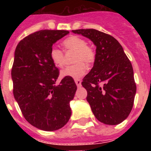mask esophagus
I'll return each instance as SVG.
<instances>
[{"instance_id": "34e87169", "label": "esophagus", "mask_w": 151, "mask_h": 151, "mask_svg": "<svg viewBox=\"0 0 151 151\" xmlns=\"http://www.w3.org/2000/svg\"><path fill=\"white\" fill-rule=\"evenodd\" d=\"M75 83L78 87H80L81 85V81L80 79H75Z\"/></svg>"}]
</instances>
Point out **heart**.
I'll use <instances>...</instances> for the list:
<instances>
[{"label":"heart","instance_id":"1","mask_svg":"<svg viewBox=\"0 0 151 151\" xmlns=\"http://www.w3.org/2000/svg\"><path fill=\"white\" fill-rule=\"evenodd\" d=\"M66 51L74 52L73 63L74 64L66 66L61 71L62 77L78 78L85 75L87 66H91L96 59V52L91 46L88 45L85 39L78 36H70L63 41ZM50 59L55 66L61 68L64 65L65 58L63 52L53 47L50 51Z\"/></svg>","mask_w":151,"mask_h":151}]
</instances>
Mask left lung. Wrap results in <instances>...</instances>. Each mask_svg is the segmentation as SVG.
Listing matches in <instances>:
<instances>
[{
	"mask_svg": "<svg viewBox=\"0 0 151 151\" xmlns=\"http://www.w3.org/2000/svg\"><path fill=\"white\" fill-rule=\"evenodd\" d=\"M72 32L96 46L93 67L81 83L95 117L106 124L122 123L131 112L136 92L131 62L114 37L94 29Z\"/></svg>",
	"mask_w": 151,
	"mask_h": 151,
	"instance_id": "obj_1",
	"label": "left lung"
}]
</instances>
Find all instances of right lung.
<instances>
[{"mask_svg":"<svg viewBox=\"0 0 151 151\" xmlns=\"http://www.w3.org/2000/svg\"><path fill=\"white\" fill-rule=\"evenodd\" d=\"M70 32L43 29L29 34L15 48L12 68L13 94L25 119L44 131L61 129L71 116L70 102L77 90L74 81H56L59 69L50 59L53 44Z\"/></svg>","mask_w":151,"mask_h":151,"instance_id":"add662e5","label":"right lung"}]
</instances>
